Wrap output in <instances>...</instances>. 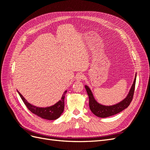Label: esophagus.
Wrapping results in <instances>:
<instances>
[{
  "instance_id": "obj_1",
  "label": "esophagus",
  "mask_w": 150,
  "mask_h": 150,
  "mask_svg": "<svg viewBox=\"0 0 150 150\" xmlns=\"http://www.w3.org/2000/svg\"><path fill=\"white\" fill-rule=\"evenodd\" d=\"M84 79V75H83V74H77L76 76V79L77 81H80L83 80V79Z\"/></svg>"
}]
</instances>
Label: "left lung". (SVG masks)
<instances>
[{
    "mask_svg": "<svg viewBox=\"0 0 150 150\" xmlns=\"http://www.w3.org/2000/svg\"><path fill=\"white\" fill-rule=\"evenodd\" d=\"M136 79H137V74L135 75L134 82L132 86H131V88L127 96L121 102L112 106H104L98 103L95 100L90 88L88 86L86 85L85 88L89 97V105L91 111L94 115H96L98 117H106L117 114V113L120 112L122 110H124L125 109L128 108L133 99L136 84Z\"/></svg>",
    "mask_w": 150,
    "mask_h": 150,
    "instance_id": "8db88e82",
    "label": "left lung"
}]
</instances>
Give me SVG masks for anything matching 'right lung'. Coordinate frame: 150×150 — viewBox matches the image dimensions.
Returning a JSON list of instances; mask_svg holds the SVG:
<instances>
[{"instance_id": "right-lung-1", "label": "right lung", "mask_w": 150, "mask_h": 150, "mask_svg": "<svg viewBox=\"0 0 150 150\" xmlns=\"http://www.w3.org/2000/svg\"><path fill=\"white\" fill-rule=\"evenodd\" d=\"M17 92L21 96L22 100L23 101L24 103L25 104L27 108L29 109V111L34 113V114L40 117L41 118L48 120H55L59 118L62 115L63 111H64V98L67 91H65L64 94H62L60 101H59L57 103L51 106L46 108H40L33 105V104L27 101L26 99L18 91Z\"/></svg>"}]
</instances>
